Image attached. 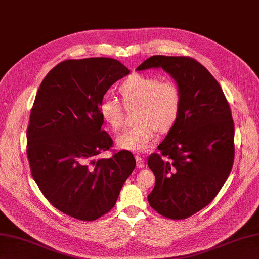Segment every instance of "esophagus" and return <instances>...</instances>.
I'll list each match as a JSON object with an SVG mask.
<instances>
[{
  "instance_id": "esophagus-1",
  "label": "esophagus",
  "mask_w": 259,
  "mask_h": 259,
  "mask_svg": "<svg viewBox=\"0 0 259 259\" xmlns=\"http://www.w3.org/2000/svg\"><path fill=\"white\" fill-rule=\"evenodd\" d=\"M135 158H136V161H137V166L139 167V169H142V167H144V161L140 157V155H136Z\"/></svg>"
}]
</instances>
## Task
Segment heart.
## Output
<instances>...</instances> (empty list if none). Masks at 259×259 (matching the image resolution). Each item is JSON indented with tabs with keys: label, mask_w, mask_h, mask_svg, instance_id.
Listing matches in <instances>:
<instances>
[{
	"label": "heart",
	"mask_w": 259,
	"mask_h": 259,
	"mask_svg": "<svg viewBox=\"0 0 259 259\" xmlns=\"http://www.w3.org/2000/svg\"><path fill=\"white\" fill-rule=\"evenodd\" d=\"M125 107L137 106L135 123L117 137V146L132 152H141L152 141L155 130L167 132L177 123L182 109L181 89L173 81L159 77L134 74L119 87ZM102 120L112 131L122 127L124 110L120 102L106 97L99 105Z\"/></svg>",
	"instance_id": "obj_1"
}]
</instances>
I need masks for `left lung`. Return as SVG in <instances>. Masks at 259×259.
Wrapping results in <instances>:
<instances>
[{
  "mask_svg": "<svg viewBox=\"0 0 259 259\" xmlns=\"http://www.w3.org/2000/svg\"><path fill=\"white\" fill-rule=\"evenodd\" d=\"M162 68L182 93L177 123L148 158L155 176L148 201L155 212L184 220L218 195L234 163V121L220 83L194 58L155 55L137 70Z\"/></svg>",
  "mask_w": 259,
  "mask_h": 259,
  "instance_id": "8db88e82",
  "label": "left lung"
}]
</instances>
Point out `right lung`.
Segmentation results:
<instances>
[{
	"label": "right lung",
	"mask_w": 259,
	"mask_h": 259,
	"mask_svg": "<svg viewBox=\"0 0 259 259\" xmlns=\"http://www.w3.org/2000/svg\"><path fill=\"white\" fill-rule=\"evenodd\" d=\"M129 73L113 58L67 59L36 94L26 134L32 177L47 201L74 219L95 221L109 212L136 167L127 150L96 160L113 143L101 130L99 105Z\"/></svg>",
	"instance_id": "obj_1"
}]
</instances>
